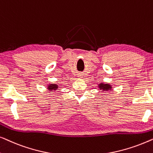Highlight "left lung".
Segmentation results:
<instances>
[{"mask_svg":"<svg viewBox=\"0 0 153 153\" xmlns=\"http://www.w3.org/2000/svg\"><path fill=\"white\" fill-rule=\"evenodd\" d=\"M98 87H99L100 90H101L102 92L108 91H110V90L112 89L111 85L108 84V83H100L99 85H98Z\"/></svg>","mask_w":153,"mask_h":153,"instance_id":"obj_1","label":"left lung"}]
</instances>
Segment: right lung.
I'll return each instance as SVG.
<instances>
[{
    "instance_id": "1",
    "label": "right lung",
    "mask_w": 153,
    "mask_h": 153,
    "mask_svg": "<svg viewBox=\"0 0 153 153\" xmlns=\"http://www.w3.org/2000/svg\"><path fill=\"white\" fill-rule=\"evenodd\" d=\"M58 88V85L55 84V83H51V84H49L47 86V89L50 91H56V89Z\"/></svg>"
}]
</instances>
